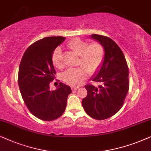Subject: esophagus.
I'll return each instance as SVG.
<instances>
[{
	"instance_id": "esophagus-1",
	"label": "esophagus",
	"mask_w": 151,
	"mask_h": 151,
	"mask_svg": "<svg viewBox=\"0 0 151 151\" xmlns=\"http://www.w3.org/2000/svg\"><path fill=\"white\" fill-rule=\"evenodd\" d=\"M79 87H77V86H71V89L72 91H74V90H77Z\"/></svg>"
}]
</instances>
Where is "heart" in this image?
<instances>
[{"instance_id":"b5f03b06","label":"heart","mask_w":151,"mask_h":151,"mask_svg":"<svg viewBox=\"0 0 151 151\" xmlns=\"http://www.w3.org/2000/svg\"><path fill=\"white\" fill-rule=\"evenodd\" d=\"M67 47L79 57L77 65L81 68H70L63 74V79L72 86L79 85L88 77L97 72L103 63L104 49L99 43L89 44L80 39H74L67 43ZM52 63L58 69L64 68L63 52L59 47L55 50L52 57Z\"/></svg>"}]
</instances>
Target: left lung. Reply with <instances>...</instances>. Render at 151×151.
I'll list each match as a JSON object with an SVG mask.
<instances>
[{"mask_svg":"<svg viewBox=\"0 0 151 151\" xmlns=\"http://www.w3.org/2000/svg\"><path fill=\"white\" fill-rule=\"evenodd\" d=\"M90 38L104 49L103 63L91 78L101 85L85 86L88 94L82 100V106L90 116L103 120L113 116L123 106L129 88V70L123 52L115 42L99 35H92Z\"/></svg>","mask_w":151,"mask_h":151,"instance_id":"left-lung-1","label":"left lung"}]
</instances>
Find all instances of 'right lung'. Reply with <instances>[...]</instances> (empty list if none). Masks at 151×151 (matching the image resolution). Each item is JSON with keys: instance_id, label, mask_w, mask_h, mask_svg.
Segmentation results:
<instances>
[{"instance_id": "right-lung-1", "label": "right lung", "mask_w": 151, "mask_h": 151, "mask_svg": "<svg viewBox=\"0 0 151 151\" xmlns=\"http://www.w3.org/2000/svg\"><path fill=\"white\" fill-rule=\"evenodd\" d=\"M65 39L50 37L36 41L26 50L20 63L18 83L22 97L31 113L43 121H52L63 114L72 92L70 86L63 83L50 90L56 74L52 54Z\"/></svg>"}]
</instances>
